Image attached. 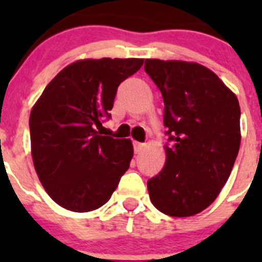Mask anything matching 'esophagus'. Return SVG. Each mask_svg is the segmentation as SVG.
I'll return each instance as SVG.
<instances>
[{"label":"esophagus","mask_w":262,"mask_h":262,"mask_svg":"<svg viewBox=\"0 0 262 262\" xmlns=\"http://www.w3.org/2000/svg\"><path fill=\"white\" fill-rule=\"evenodd\" d=\"M143 147H144V144H143V143H138V142L134 143V149H135V154H139V152L142 151Z\"/></svg>","instance_id":"1"}]
</instances>
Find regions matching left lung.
I'll return each instance as SVG.
<instances>
[{
	"mask_svg": "<svg viewBox=\"0 0 262 262\" xmlns=\"http://www.w3.org/2000/svg\"><path fill=\"white\" fill-rule=\"evenodd\" d=\"M144 71L163 94L168 143L149 198L169 216L209 207L227 182L240 148V106L214 72L196 62L147 59Z\"/></svg>",
	"mask_w": 262,
	"mask_h": 262,
	"instance_id": "1",
	"label": "left lung"
}]
</instances>
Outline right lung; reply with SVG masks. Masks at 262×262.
I'll use <instances>...</instances> for the list:
<instances>
[{
  "label": "right lung",
  "instance_id": "add662e5",
  "mask_svg": "<svg viewBox=\"0 0 262 262\" xmlns=\"http://www.w3.org/2000/svg\"><path fill=\"white\" fill-rule=\"evenodd\" d=\"M143 59L80 60L46 86L30 114L34 166L57 205L88 212L110 200L129 168L128 139L101 135L117 89L142 68Z\"/></svg>",
  "mask_w": 262,
  "mask_h": 262
}]
</instances>
